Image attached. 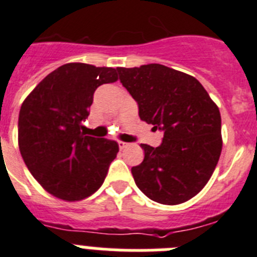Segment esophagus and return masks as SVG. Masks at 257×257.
I'll list each match as a JSON object with an SVG mask.
<instances>
[{
    "instance_id": "34e87169",
    "label": "esophagus",
    "mask_w": 257,
    "mask_h": 257,
    "mask_svg": "<svg viewBox=\"0 0 257 257\" xmlns=\"http://www.w3.org/2000/svg\"><path fill=\"white\" fill-rule=\"evenodd\" d=\"M118 147H119V149H126L128 147V144L124 142H118Z\"/></svg>"
}]
</instances>
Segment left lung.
Wrapping results in <instances>:
<instances>
[{"label":"left lung","instance_id":"left-lung-1","mask_svg":"<svg viewBox=\"0 0 257 257\" xmlns=\"http://www.w3.org/2000/svg\"><path fill=\"white\" fill-rule=\"evenodd\" d=\"M115 70L140 119L163 131L160 147L140 144L144 161L131 169L135 184L162 205L187 202L203 189L220 158L219 108L198 79L166 65Z\"/></svg>","mask_w":257,"mask_h":257}]
</instances>
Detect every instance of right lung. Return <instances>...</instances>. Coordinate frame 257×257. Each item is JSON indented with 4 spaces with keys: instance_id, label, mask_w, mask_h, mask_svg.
<instances>
[{
    "instance_id": "right-lung-1",
    "label": "right lung",
    "mask_w": 257,
    "mask_h": 257,
    "mask_svg": "<svg viewBox=\"0 0 257 257\" xmlns=\"http://www.w3.org/2000/svg\"><path fill=\"white\" fill-rule=\"evenodd\" d=\"M117 79L113 68L69 63L47 74L22 104L20 153L33 178L56 198L79 201L104 183L118 144L81 130L95 90Z\"/></svg>"
}]
</instances>
